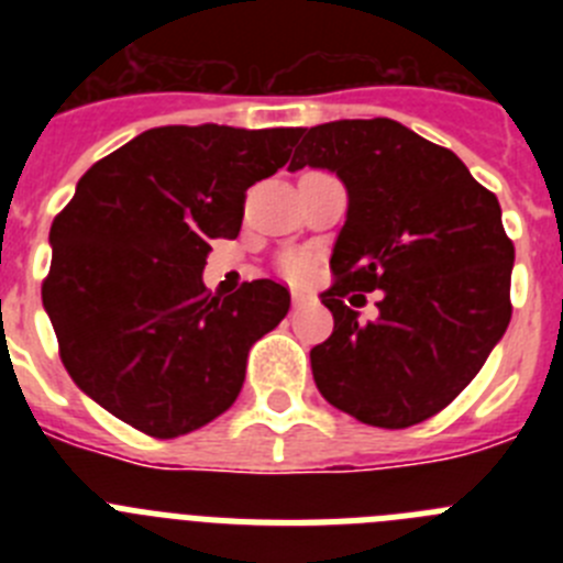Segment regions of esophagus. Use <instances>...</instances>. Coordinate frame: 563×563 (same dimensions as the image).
<instances>
[{"instance_id": "esophagus-1", "label": "esophagus", "mask_w": 563, "mask_h": 563, "mask_svg": "<svg viewBox=\"0 0 563 563\" xmlns=\"http://www.w3.org/2000/svg\"><path fill=\"white\" fill-rule=\"evenodd\" d=\"M312 301H316V298H312V292H307V290H292V307H296V310H301V307L312 305Z\"/></svg>"}]
</instances>
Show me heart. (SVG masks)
Listing matches in <instances>:
<instances>
[{"label":"heart","mask_w":563,"mask_h":563,"mask_svg":"<svg viewBox=\"0 0 563 563\" xmlns=\"http://www.w3.org/2000/svg\"><path fill=\"white\" fill-rule=\"evenodd\" d=\"M285 271L290 273V276H305V273H307V262H305V258L292 256V258H287V262H285Z\"/></svg>","instance_id":"heart-1"}]
</instances>
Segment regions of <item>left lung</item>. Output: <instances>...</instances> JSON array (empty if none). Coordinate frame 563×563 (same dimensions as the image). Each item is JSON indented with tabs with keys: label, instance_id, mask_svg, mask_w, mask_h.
I'll return each instance as SVG.
<instances>
[{
	"label": "left lung",
	"instance_id": "1",
	"mask_svg": "<svg viewBox=\"0 0 563 563\" xmlns=\"http://www.w3.org/2000/svg\"><path fill=\"white\" fill-rule=\"evenodd\" d=\"M290 172L330 168L350 191L321 305L335 327L310 352L318 391L377 429L440 415L510 324L514 242L494 191L451 148L389 118L298 129ZM382 290L378 318L352 306Z\"/></svg>",
	"mask_w": 563,
	"mask_h": 563
}]
</instances>
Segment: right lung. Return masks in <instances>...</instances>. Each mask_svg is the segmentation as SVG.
<instances>
[{
  "mask_svg": "<svg viewBox=\"0 0 563 563\" xmlns=\"http://www.w3.org/2000/svg\"><path fill=\"white\" fill-rule=\"evenodd\" d=\"M298 129L157 126L107 154L53 220L42 301L64 369L157 440L228 411L247 352L290 310L271 278L213 296V239H236L245 194L290 161Z\"/></svg>",
  "mask_w": 563,
  "mask_h": 563,
  "instance_id": "obj_1",
  "label": "right lung"
}]
</instances>
